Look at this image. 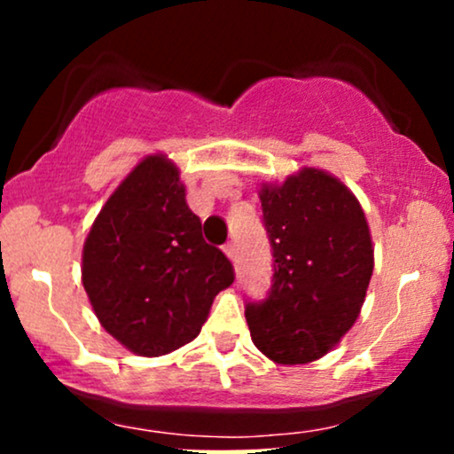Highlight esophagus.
I'll return each instance as SVG.
<instances>
[{
  "mask_svg": "<svg viewBox=\"0 0 454 454\" xmlns=\"http://www.w3.org/2000/svg\"><path fill=\"white\" fill-rule=\"evenodd\" d=\"M223 254H226V256L231 260H234V256H237V247H234V243L223 245Z\"/></svg>",
  "mask_w": 454,
  "mask_h": 454,
  "instance_id": "obj_1",
  "label": "esophagus"
}]
</instances>
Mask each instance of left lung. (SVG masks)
Returning a JSON list of instances; mask_svg holds the SVG:
<instances>
[{"mask_svg":"<svg viewBox=\"0 0 454 454\" xmlns=\"http://www.w3.org/2000/svg\"><path fill=\"white\" fill-rule=\"evenodd\" d=\"M260 202L275 260L267 299L245 307L252 341L278 364L317 361L356 322L372 279L363 207L317 168L262 184Z\"/></svg>","mask_w":454,"mask_h":454,"instance_id":"obj_1","label":"left lung"}]
</instances>
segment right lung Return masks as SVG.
<instances>
[{
	"label": "right lung",
	"instance_id": "add662e5",
	"mask_svg": "<svg viewBox=\"0 0 454 454\" xmlns=\"http://www.w3.org/2000/svg\"><path fill=\"white\" fill-rule=\"evenodd\" d=\"M82 286L106 333L138 356H161L200 333L231 260L202 239L179 168L147 155L98 213L82 247Z\"/></svg>",
	"mask_w": 454,
	"mask_h": 454
}]
</instances>
